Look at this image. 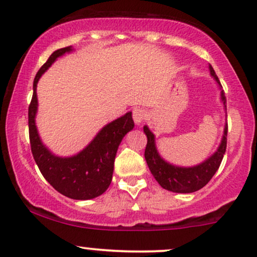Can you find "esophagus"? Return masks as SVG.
Returning <instances> with one entry per match:
<instances>
[{"label": "esophagus", "instance_id": "1", "mask_svg": "<svg viewBox=\"0 0 257 257\" xmlns=\"http://www.w3.org/2000/svg\"><path fill=\"white\" fill-rule=\"evenodd\" d=\"M145 118H146V111L144 109H134V111H133V119H134L135 124H141Z\"/></svg>", "mask_w": 257, "mask_h": 257}]
</instances>
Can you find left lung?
Returning <instances> with one entry per match:
<instances>
[{
  "instance_id": "8db88e82",
  "label": "left lung",
  "mask_w": 257,
  "mask_h": 257,
  "mask_svg": "<svg viewBox=\"0 0 257 257\" xmlns=\"http://www.w3.org/2000/svg\"><path fill=\"white\" fill-rule=\"evenodd\" d=\"M211 76L217 82L219 89H220V99L224 105V110L226 111V97L222 91L221 83L219 81L217 74H215L213 67L208 66ZM144 132L147 137V145L145 150V159H146L151 174L156 178V181L160 184L164 189L172 191V193L189 194L194 191L200 190L211 181L217 170L220 166L221 160L224 158L225 151H226L227 141V122L225 120L224 132H222L221 141L219 144L214 153L209 156L202 163L194 166H179L175 164L169 163L160 156L158 148L156 145V135L148 128L144 125Z\"/></svg>"
}]
</instances>
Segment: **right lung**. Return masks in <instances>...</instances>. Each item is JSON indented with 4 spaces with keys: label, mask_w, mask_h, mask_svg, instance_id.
Listing matches in <instances>:
<instances>
[{
    "label": "right lung",
    "mask_w": 257,
    "mask_h": 257,
    "mask_svg": "<svg viewBox=\"0 0 257 257\" xmlns=\"http://www.w3.org/2000/svg\"><path fill=\"white\" fill-rule=\"evenodd\" d=\"M74 51L73 46L54 51L43 64L33 81V95L29 107L30 142L33 158L46 181L62 195L73 200L94 199L109 188L112 181L113 163L122 139L133 131L132 112L105 124L83 150L70 157L52 153L43 144L36 124L38 98L37 85L39 79L58 57Z\"/></svg>",
    "instance_id": "1"
}]
</instances>
